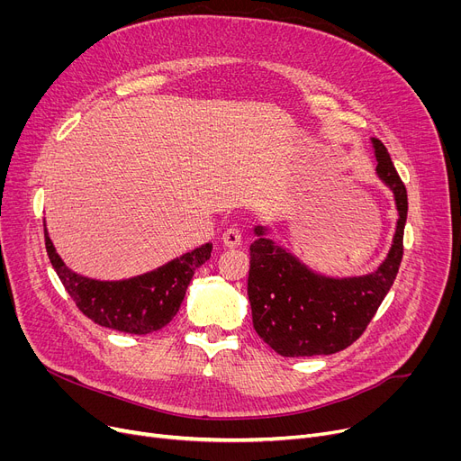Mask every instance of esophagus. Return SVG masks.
I'll list each match as a JSON object with an SVG mask.
<instances>
[{
  "label": "esophagus",
  "instance_id": "obj_1",
  "mask_svg": "<svg viewBox=\"0 0 461 461\" xmlns=\"http://www.w3.org/2000/svg\"><path fill=\"white\" fill-rule=\"evenodd\" d=\"M240 239H243V235H240V230L239 228H228L224 233H222V240L226 247H239L240 245Z\"/></svg>",
  "mask_w": 461,
  "mask_h": 461
}]
</instances>
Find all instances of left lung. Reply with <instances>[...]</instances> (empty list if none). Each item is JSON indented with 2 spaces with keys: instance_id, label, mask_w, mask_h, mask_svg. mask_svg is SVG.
<instances>
[{
  "instance_id": "1",
  "label": "left lung",
  "mask_w": 461,
  "mask_h": 461,
  "mask_svg": "<svg viewBox=\"0 0 461 461\" xmlns=\"http://www.w3.org/2000/svg\"><path fill=\"white\" fill-rule=\"evenodd\" d=\"M375 174L394 194L398 222L393 247L374 273L332 278L312 271L292 252L265 237L250 245L249 301L261 340L282 357L332 355L366 330L398 275L403 256L407 192L381 140L372 138Z\"/></svg>"
}]
</instances>
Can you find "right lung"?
Instances as JSON below:
<instances>
[{"label":"right lung","instance_id":"add662e5","mask_svg":"<svg viewBox=\"0 0 461 461\" xmlns=\"http://www.w3.org/2000/svg\"><path fill=\"white\" fill-rule=\"evenodd\" d=\"M44 245L67 294L84 316L96 325L129 334H149L172 321L194 271L202 267L212 250V245L205 243L149 273L127 280H93L67 267L48 237L46 224Z\"/></svg>","mask_w":461,"mask_h":461}]
</instances>
